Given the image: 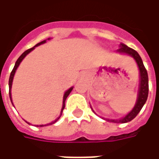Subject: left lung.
<instances>
[{
    "label": "left lung",
    "instance_id": "8db88e82",
    "mask_svg": "<svg viewBox=\"0 0 159 159\" xmlns=\"http://www.w3.org/2000/svg\"><path fill=\"white\" fill-rule=\"evenodd\" d=\"M120 48L117 50V52H121V53H126L128 55H130L133 57L134 59H135L139 70H140V87H139V93H138V97H137V101L135 106L133 108V110L127 114L126 116L123 118L118 120H112V119H107L110 122L117 123H124L130 122L131 120H133L134 117H136L138 113L140 112L141 108L146 103L147 100V96H148V90H149V86H148V75H147V71L145 66L142 62V59L139 55V53L134 50L133 48H130L128 46H126L123 43L120 44Z\"/></svg>",
    "mask_w": 159,
    "mask_h": 159
}]
</instances>
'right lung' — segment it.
Masks as SVG:
<instances>
[{
	"mask_svg": "<svg viewBox=\"0 0 159 159\" xmlns=\"http://www.w3.org/2000/svg\"><path fill=\"white\" fill-rule=\"evenodd\" d=\"M49 39H50V38H48V40H49ZM45 42H46V40H44V41H42V42H39V43H37V44H36V45L35 46V47H33V48H30V49H28V50H26L25 52H23L22 54L20 55V57H19V59H18V60L16 61L15 66H14V67H13V69H12V72H11V74H10V77H9V96H10V100H11V101H12V94H11V89H12V80H13V76H14V74H15L16 70H17V68L19 67V64L21 63V61H22L23 59H24V58H25V56L27 55V54H28L29 52H31V51H32L33 49L35 48L36 47H37V46L41 45V44H43V43H45ZM72 89H73V88H72V87H71V88H70V89H69L67 90V91H66V93H65V94H64V98H63V106H62V109H61V112H60V115H59V117H58L57 119L54 120L53 122H52V123H48V124H45V125H36V126H37V127H38V126L43 127V126H47V125H51V124H53V123H56V122H57V121H58V120L59 119V117H61V115H62L63 110H64V108H65V105H66V104H65V102H66V98L68 97V95H69L70 93L71 92V90H72Z\"/></svg>",
	"mask_w": 159,
	"mask_h": 159,
	"instance_id": "right-lung-1",
	"label": "right lung"
}]
</instances>
